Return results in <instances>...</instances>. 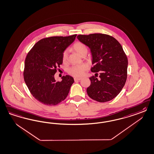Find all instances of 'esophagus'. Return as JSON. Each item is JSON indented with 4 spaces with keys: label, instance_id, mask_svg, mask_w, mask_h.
<instances>
[{
    "label": "esophagus",
    "instance_id": "esophagus-1",
    "mask_svg": "<svg viewBox=\"0 0 154 154\" xmlns=\"http://www.w3.org/2000/svg\"><path fill=\"white\" fill-rule=\"evenodd\" d=\"M80 80H82V78H74L75 82L76 81H79Z\"/></svg>",
    "mask_w": 154,
    "mask_h": 154
}]
</instances>
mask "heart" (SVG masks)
<instances>
[{
    "mask_svg": "<svg viewBox=\"0 0 154 154\" xmlns=\"http://www.w3.org/2000/svg\"><path fill=\"white\" fill-rule=\"evenodd\" d=\"M73 49L80 55H83L87 53V48L82 42H78L73 45ZM68 51L65 50L62 54V60L65 62L67 58ZM87 69V66L85 65H75L69 67L68 69V73L74 76L79 77L84 74L85 71Z\"/></svg>",
    "mask_w": 154,
    "mask_h": 154,
    "instance_id": "b5f03b06",
    "label": "heart"
}]
</instances>
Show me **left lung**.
<instances>
[{
	"label": "left lung",
	"mask_w": 154,
	"mask_h": 154,
	"mask_svg": "<svg viewBox=\"0 0 154 154\" xmlns=\"http://www.w3.org/2000/svg\"><path fill=\"white\" fill-rule=\"evenodd\" d=\"M77 38L91 50L94 65L91 71L95 74L100 72L99 79L96 76L89 78L87 94L100 103L113 99L127 79L128 60L122 46L114 37L105 34L80 35Z\"/></svg>",
	"instance_id": "8db88e82"
}]
</instances>
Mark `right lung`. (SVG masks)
Segmentation results:
<instances>
[{
  "mask_svg": "<svg viewBox=\"0 0 154 154\" xmlns=\"http://www.w3.org/2000/svg\"><path fill=\"white\" fill-rule=\"evenodd\" d=\"M76 35L43 38L26 55L24 71L25 84L33 96L43 104H58L69 93L74 78L66 75L61 82H57L54 74L63 63V51L74 41Z\"/></svg>",
  "mask_w": 154,
  "mask_h": 154,
  "instance_id": "right-lung-1",
  "label": "right lung"
}]
</instances>
